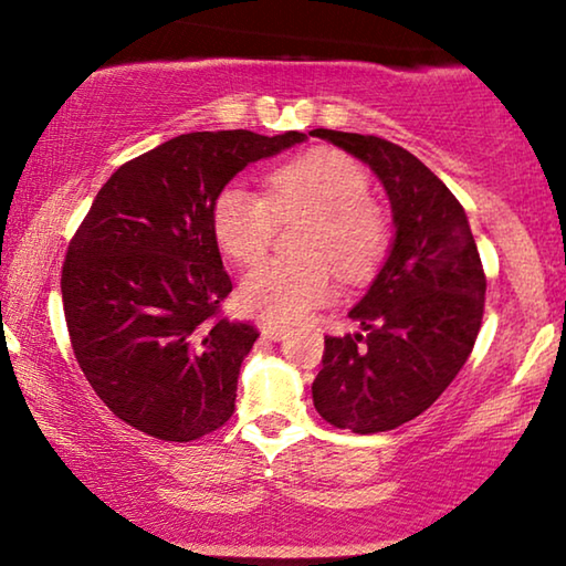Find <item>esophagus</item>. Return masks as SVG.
I'll return each instance as SVG.
<instances>
[{
	"label": "esophagus",
	"instance_id": "34e87169",
	"mask_svg": "<svg viewBox=\"0 0 566 566\" xmlns=\"http://www.w3.org/2000/svg\"><path fill=\"white\" fill-rule=\"evenodd\" d=\"M260 332H263L265 339H273V342H281V339H285V334H289L285 326L273 324V322H260Z\"/></svg>",
	"mask_w": 566,
	"mask_h": 566
}]
</instances>
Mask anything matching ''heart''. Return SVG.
<instances>
[{"instance_id": "heart-1", "label": "heart", "mask_w": 566, "mask_h": 566, "mask_svg": "<svg viewBox=\"0 0 566 566\" xmlns=\"http://www.w3.org/2000/svg\"><path fill=\"white\" fill-rule=\"evenodd\" d=\"M308 214L306 260L270 258L248 270L240 303L248 314L293 324L334 296V270L349 281L370 275L388 250L390 224L370 199V176L334 147H311L268 174V196L240 181L219 191L211 224L237 263L263 258L283 219Z\"/></svg>"}]
</instances>
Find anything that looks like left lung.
Listing matches in <instances>:
<instances>
[{"mask_svg":"<svg viewBox=\"0 0 566 566\" xmlns=\"http://www.w3.org/2000/svg\"><path fill=\"white\" fill-rule=\"evenodd\" d=\"M311 135L373 168L396 222L388 260L349 311L365 334L324 339L314 406L337 429L390 431L423 413L462 370L482 324L488 277L462 203L416 155L375 135Z\"/></svg>","mask_w":566,"mask_h":566,"instance_id":"1","label":"left lung"}]
</instances>
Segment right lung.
<instances>
[{
	"instance_id": "obj_1",
	"label": "right lung",
	"mask_w": 566,
	"mask_h": 566,
	"mask_svg": "<svg viewBox=\"0 0 566 566\" xmlns=\"http://www.w3.org/2000/svg\"><path fill=\"white\" fill-rule=\"evenodd\" d=\"M303 140L178 135L99 188L65 252L61 293L76 363L117 419L163 441L201 439L232 419L260 332L222 316L232 281L211 209L248 163Z\"/></svg>"
}]
</instances>
